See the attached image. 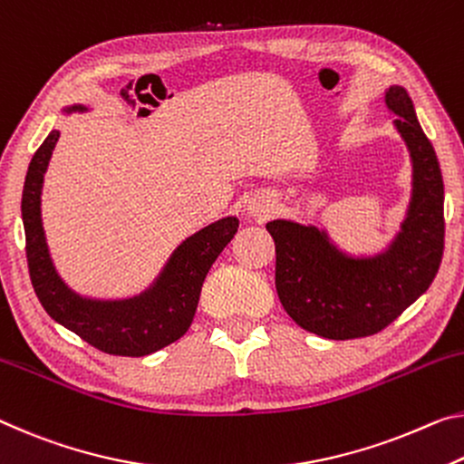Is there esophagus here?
<instances>
[{"label": "esophagus", "mask_w": 464, "mask_h": 464, "mask_svg": "<svg viewBox=\"0 0 464 464\" xmlns=\"http://www.w3.org/2000/svg\"><path fill=\"white\" fill-rule=\"evenodd\" d=\"M272 210H275V200H272L270 196L254 198V200L249 202V206H247L249 215H252L254 218H258V220H266L272 215Z\"/></svg>", "instance_id": "34e87169"}]
</instances>
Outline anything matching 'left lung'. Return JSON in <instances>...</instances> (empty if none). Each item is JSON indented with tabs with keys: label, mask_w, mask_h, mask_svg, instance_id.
Here are the masks:
<instances>
[{
	"label": "left lung",
	"mask_w": 464,
	"mask_h": 464,
	"mask_svg": "<svg viewBox=\"0 0 464 464\" xmlns=\"http://www.w3.org/2000/svg\"><path fill=\"white\" fill-rule=\"evenodd\" d=\"M386 107L407 144L413 179L399 233L373 256L343 252L326 229L276 218L266 223L276 246V293L293 322L333 341L380 333L430 289L444 252V181L413 101L386 88Z\"/></svg>",
	"instance_id": "1"
}]
</instances>
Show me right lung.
Returning a JSON list of instances; mask_svg holds the SVG:
<instances>
[{
    "mask_svg": "<svg viewBox=\"0 0 464 464\" xmlns=\"http://www.w3.org/2000/svg\"><path fill=\"white\" fill-rule=\"evenodd\" d=\"M86 111L82 105L63 113ZM60 138L51 130L28 165L22 192V223L26 235V260L36 297L45 312L94 349L109 355L144 357L167 347L192 324L206 275L218 254L237 233L239 218L225 217L189 235L175 247L171 258L149 289L126 299L84 297L65 285L51 260L41 218L43 178Z\"/></svg>",
    "mask_w": 464,
    "mask_h": 464,
    "instance_id": "right-lung-1",
    "label": "right lung"
}]
</instances>
